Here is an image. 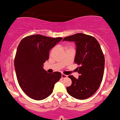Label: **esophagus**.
Wrapping results in <instances>:
<instances>
[{
    "mask_svg": "<svg viewBox=\"0 0 120 120\" xmlns=\"http://www.w3.org/2000/svg\"><path fill=\"white\" fill-rule=\"evenodd\" d=\"M68 77V76L67 75H64V74H62L61 75V78L62 79H65V78H66Z\"/></svg>",
    "mask_w": 120,
    "mask_h": 120,
    "instance_id": "obj_1",
    "label": "esophagus"
}]
</instances>
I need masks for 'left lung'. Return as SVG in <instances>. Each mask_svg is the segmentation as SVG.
I'll return each mask as SVG.
<instances>
[{
  "label": "left lung",
  "mask_w": 120,
  "mask_h": 120,
  "mask_svg": "<svg viewBox=\"0 0 120 120\" xmlns=\"http://www.w3.org/2000/svg\"><path fill=\"white\" fill-rule=\"evenodd\" d=\"M63 41L75 42L76 55L74 61L80 67L78 79L69 75L71 85L66 87L68 94L79 100L93 95L102 82L105 67V57L100 45L95 38L82 33L67 36Z\"/></svg>",
  "instance_id": "left-lung-1"
}]
</instances>
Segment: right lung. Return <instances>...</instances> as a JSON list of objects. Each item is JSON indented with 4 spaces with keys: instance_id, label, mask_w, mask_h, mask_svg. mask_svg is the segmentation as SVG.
<instances>
[{
    "instance_id": "obj_1",
    "label": "right lung",
    "mask_w": 120,
    "mask_h": 120,
    "mask_svg": "<svg viewBox=\"0 0 120 120\" xmlns=\"http://www.w3.org/2000/svg\"><path fill=\"white\" fill-rule=\"evenodd\" d=\"M62 39L36 34L20 42L14 60L15 70L21 89L30 98L41 100L48 98L61 78L60 72H47L43 65L49 59L50 50Z\"/></svg>"
}]
</instances>
